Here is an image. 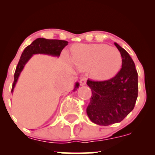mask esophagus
Here are the masks:
<instances>
[{
  "label": "esophagus",
  "mask_w": 155,
  "mask_h": 155,
  "mask_svg": "<svg viewBox=\"0 0 155 155\" xmlns=\"http://www.w3.org/2000/svg\"><path fill=\"white\" fill-rule=\"evenodd\" d=\"M86 82H87V79L85 77H83L81 78V80H80V84L81 85H85L86 84Z\"/></svg>",
  "instance_id": "esophagus-1"
}]
</instances>
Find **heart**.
Segmentation results:
<instances>
[{
    "label": "heart",
    "instance_id": "1",
    "mask_svg": "<svg viewBox=\"0 0 155 155\" xmlns=\"http://www.w3.org/2000/svg\"><path fill=\"white\" fill-rule=\"evenodd\" d=\"M71 55L73 63L82 71L90 69L95 79L114 77L122 67L120 51L106 44H78L72 49Z\"/></svg>",
    "mask_w": 155,
    "mask_h": 155
}]
</instances>
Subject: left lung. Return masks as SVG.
<instances>
[{"mask_svg":"<svg viewBox=\"0 0 155 155\" xmlns=\"http://www.w3.org/2000/svg\"><path fill=\"white\" fill-rule=\"evenodd\" d=\"M122 58V68L114 77L102 81L87 80L92 90L87 114L93 123L108 126L120 122L133 111L138 97V73L133 60L114 43Z\"/></svg>","mask_w":155,"mask_h":155,"instance_id":"8db88e82","label":"left lung"}]
</instances>
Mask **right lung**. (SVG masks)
Listing matches in <instances>:
<instances>
[{
  "label": "right lung",
  "mask_w": 155,
  "mask_h": 155,
  "mask_svg": "<svg viewBox=\"0 0 155 155\" xmlns=\"http://www.w3.org/2000/svg\"><path fill=\"white\" fill-rule=\"evenodd\" d=\"M68 44V42L66 41L57 40V39H46L44 38H38L33 41L31 45L28 46L24 49L22 55H21L15 73V80H14V83L12 84V92L14 91L19 76L24 68L25 65L33 54H43L54 57H59L63 48L67 46ZM79 82H76L75 87H74L73 91H76V89L79 88Z\"/></svg>",
  "instance_id": "obj_1"
}]
</instances>
